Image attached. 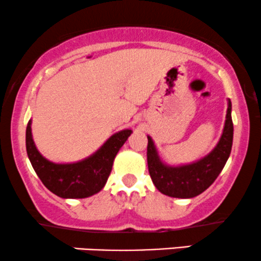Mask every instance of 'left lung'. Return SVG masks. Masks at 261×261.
Segmentation results:
<instances>
[{
	"label": "left lung",
	"mask_w": 261,
	"mask_h": 261,
	"mask_svg": "<svg viewBox=\"0 0 261 261\" xmlns=\"http://www.w3.org/2000/svg\"><path fill=\"white\" fill-rule=\"evenodd\" d=\"M232 104L228 100L226 122L217 146L207 155L191 164L172 167L161 161L153 140L147 136V164L154 187L164 195L179 199L197 196L207 189L222 172L228 160L233 142Z\"/></svg>",
	"instance_id": "obj_1"
}]
</instances>
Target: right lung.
Returning <instances> with one entry per match:
<instances>
[{
  "mask_svg": "<svg viewBox=\"0 0 261 261\" xmlns=\"http://www.w3.org/2000/svg\"><path fill=\"white\" fill-rule=\"evenodd\" d=\"M133 131L121 130L106 141L95 153L74 163H54L43 157L32 136V120L25 131L27 153L33 168L43 184L62 199H85L99 193L113 168L119 149Z\"/></svg>",
  "mask_w": 261,
  "mask_h": 261,
  "instance_id": "obj_1",
  "label": "right lung"
}]
</instances>
